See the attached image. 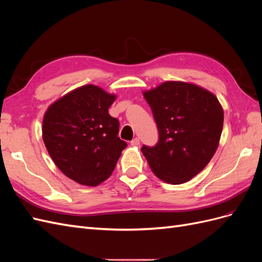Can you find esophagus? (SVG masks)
Instances as JSON below:
<instances>
[{"instance_id":"obj_1","label":"esophagus","mask_w":262,"mask_h":262,"mask_svg":"<svg viewBox=\"0 0 262 262\" xmlns=\"http://www.w3.org/2000/svg\"><path fill=\"white\" fill-rule=\"evenodd\" d=\"M140 144V139L139 138H134L131 141V145H139Z\"/></svg>"}]
</instances>
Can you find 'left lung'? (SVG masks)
<instances>
[{
    "label": "left lung",
    "instance_id": "left-lung-1",
    "mask_svg": "<svg viewBox=\"0 0 262 262\" xmlns=\"http://www.w3.org/2000/svg\"><path fill=\"white\" fill-rule=\"evenodd\" d=\"M158 141L141 148L150 169L165 182L184 184L196 176L219 146L224 114L217 98L200 86L165 82L145 92Z\"/></svg>",
    "mask_w": 262,
    "mask_h": 262
}]
</instances>
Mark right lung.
<instances>
[{
    "instance_id": "obj_1",
    "label": "right lung",
    "mask_w": 262,
    "mask_h": 262,
    "mask_svg": "<svg viewBox=\"0 0 262 262\" xmlns=\"http://www.w3.org/2000/svg\"><path fill=\"white\" fill-rule=\"evenodd\" d=\"M95 85L67 94L48 108L42 139L54 164L64 175L84 186L105 181L126 147L120 140L119 120L108 114L115 101Z\"/></svg>"
}]
</instances>
